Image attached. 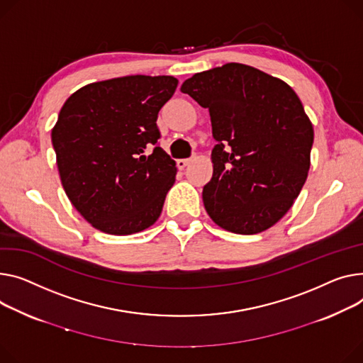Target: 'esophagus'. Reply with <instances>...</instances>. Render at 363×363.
I'll use <instances>...</instances> for the list:
<instances>
[{"mask_svg":"<svg viewBox=\"0 0 363 363\" xmlns=\"http://www.w3.org/2000/svg\"><path fill=\"white\" fill-rule=\"evenodd\" d=\"M189 163H191V159H179V160H177V164H178L179 169H185Z\"/></svg>","mask_w":363,"mask_h":363,"instance_id":"esophagus-1","label":"esophagus"}]
</instances>
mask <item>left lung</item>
Returning <instances> with one entry per match:
<instances>
[{"mask_svg":"<svg viewBox=\"0 0 363 363\" xmlns=\"http://www.w3.org/2000/svg\"><path fill=\"white\" fill-rule=\"evenodd\" d=\"M181 91L207 108L216 146L204 207L220 228L254 235L292 207L306 181L313 128L294 89L229 62L185 80Z\"/></svg>","mask_w":363,"mask_h":363,"instance_id":"left-lung-1","label":"left lung"}]
</instances>
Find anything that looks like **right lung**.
Segmentation results:
<instances>
[{"instance_id":"obj_1","label":"right lung","mask_w":363,"mask_h":363,"mask_svg":"<svg viewBox=\"0 0 363 363\" xmlns=\"http://www.w3.org/2000/svg\"><path fill=\"white\" fill-rule=\"evenodd\" d=\"M171 76H128L91 83L60 111L52 146L71 204L96 229L131 235L162 213L177 163L157 140V113L172 98Z\"/></svg>"}]
</instances>
